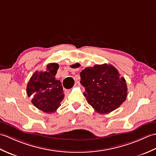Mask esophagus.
Listing matches in <instances>:
<instances>
[{
  "instance_id": "1",
  "label": "esophagus",
  "mask_w": 156,
  "mask_h": 156,
  "mask_svg": "<svg viewBox=\"0 0 156 156\" xmlns=\"http://www.w3.org/2000/svg\"><path fill=\"white\" fill-rule=\"evenodd\" d=\"M80 83H79V81H76L75 83V85H74V86L75 87H79V86H80Z\"/></svg>"
}]
</instances>
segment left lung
Segmentation results:
<instances>
[{
    "mask_svg": "<svg viewBox=\"0 0 156 156\" xmlns=\"http://www.w3.org/2000/svg\"><path fill=\"white\" fill-rule=\"evenodd\" d=\"M80 64L71 65L77 68ZM81 84L85 89L84 96L96 112L101 114L113 112L126 101L127 87L125 79L118 71L106 63L86 67L80 73Z\"/></svg>",
    "mask_w": 156,
    "mask_h": 156,
    "instance_id": "8db88e82",
    "label": "left lung"
}]
</instances>
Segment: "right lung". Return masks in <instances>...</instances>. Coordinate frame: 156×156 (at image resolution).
Segmentation results:
<instances>
[{"label": "right lung", "instance_id": "add662e5", "mask_svg": "<svg viewBox=\"0 0 156 156\" xmlns=\"http://www.w3.org/2000/svg\"><path fill=\"white\" fill-rule=\"evenodd\" d=\"M58 65H47L44 71H35L27 84V93L32 96L33 104L47 113H54L61 106L64 99V91L59 80L55 78Z\"/></svg>", "mask_w": 156, "mask_h": 156}]
</instances>
